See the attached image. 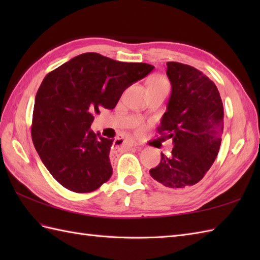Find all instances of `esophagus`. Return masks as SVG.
Here are the masks:
<instances>
[{
	"instance_id": "34e87169",
	"label": "esophagus",
	"mask_w": 260,
	"mask_h": 260,
	"mask_svg": "<svg viewBox=\"0 0 260 260\" xmlns=\"http://www.w3.org/2000/svg\"><path fill=\"white\" fill-rule=\"evenodd\" d=\"M119 146L124 147V148H128V147H132V146H133V143H131L128 140H124L123 142H121V144H120Z\"/></svg>"
}]
</instances>
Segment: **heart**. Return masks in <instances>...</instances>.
Returning a JSON list of instances; mask_svg holds the SVG:
<instances>
[{
	"label": "heart",
	"instance_id": "obj_1",
	"mask_svg": "<svg viewBox=\"0 0 260 260\" xmlns=\"http://www.w3.org/2000/svg\"><path fill=\"white\" fill-rule=\"evenodd\" d=\"M148 87H159V86H168V82L165 80L163 77L161 76H154L152 78L148 80ZM136 131L137 133H142L143 131H144V126L142 124H137L136 125Z\"/></svg>",
	"mask_w": 260,
	"mask_h": 260
}]
</instances>
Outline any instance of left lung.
Masks as SVG:
<instances>
[{"mask_svg":"<svg viewBox=\"0 0 260 260\" xmlns=\"http://www.w3.org/2000/svg\"><path fill=\"white\" fill-rule=\"evenodd\" d=\"M171 96L157 132L172 139L170 155L150 170L152 178L169 190L197 184L218 155L223 132V106L214 82L200 70L180 62L167 63Z\"/></svg>","mask_w":260,"mask_h":260,"instance_id":"1","label":"left lung"}]
</instances>
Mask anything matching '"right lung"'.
<instances>
[{
	"mask_svg": "<svg viewBox=\"0 0 260 260\" xmlns=\"http://www.w3.org/2000/svg\"><path fill=\"white\" fill-rule=\"evenodd\" d=\"M153 69L87 52L46 76L36 96L32 141L42 163L66 189L91 192L110 179L114 140L90 129L93 115L102 107L115 108L126 88Z\"/></svg>",
	"mask_w": 260,
	"mask_h": 260,
	"instance_id": "add662e5",
	"label": "right lung"
}]
</instances>
